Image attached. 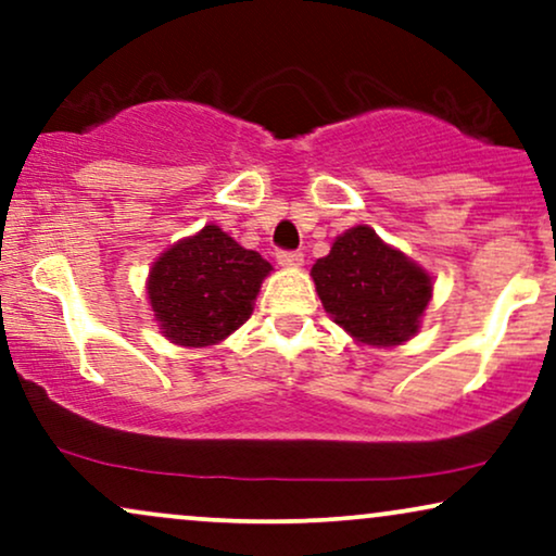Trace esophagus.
Here are the masks:
<instances>
[{"mask_svg": "<svg viewBox=\"0 0 556 556\" xmlns=\"http://www.w3.org/2000/svg\"><path fill=\"white\" fill-rule=\"evenodd\" d=\"M276 260H278V265H283V267H299L304 263V254L296 250H278Z\"/></svg>", "mask_w": 556, "mask_h": 556, "instance_id": "1", "label": "esophagus"}]
</instances>
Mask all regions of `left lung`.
<instances>
[{
	"label": "left lung",
	"instance_id": "8db88e82",
	"mask_svg": "<svg viewBox=\"0 0 556 556\" xmlns=\"http://www.w3.org/2000/svg\"><path fill=\"white\" fill-rule=\"evenodd\" d=\"M312 278L332 319L369 345L408 341L432 299V278L367 226L338 237Z\"/></svg>",
	"mask_w": 556,
	"mask_h": 556
}]
</instances>
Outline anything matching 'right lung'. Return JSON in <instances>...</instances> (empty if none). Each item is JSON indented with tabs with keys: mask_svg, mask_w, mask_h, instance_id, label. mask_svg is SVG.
I'll list each match as a JSON object with an SVG mask.
<instances>
[{
	"mask_svg": "<svg viewBox=\"0 0 556 556\" xmlns=\"http://www.w3.org/2000/svg\"><path fill=\"white\" fill-rule=\"evenodd\" d=\"M270 263L244 250L218 226L179 241L153 265L148 299L168 341L213 345L252 315Z\"/></svg>",
	"mask_w": 556,
	"mask_h": 556,
	"instance_id": "right-lung-1",
	"label": "right lung"
}]
</instances>
